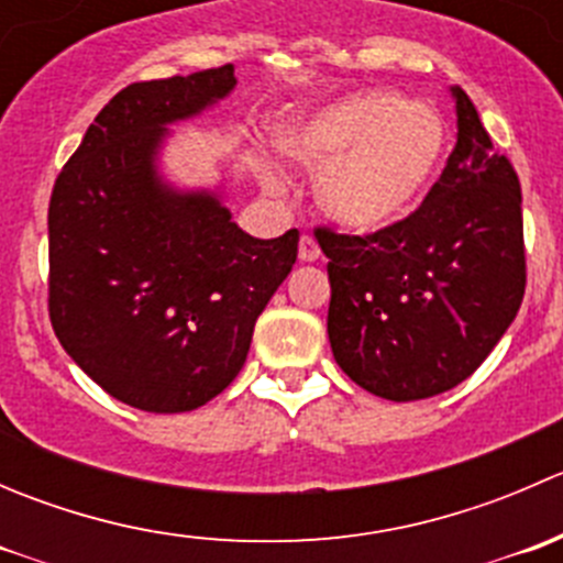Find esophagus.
Returning <instances> with one entry per match:
<instances>
[{
	"label": "esophagus",
	"instance_id": "1",
	"mask_svg": "<svg viewBox=\"0 0 563 563\" xmlns=\"http://www.w3.org/2000/svg\"><path fill=\"white\" fill-rule=\"evenodd\" d=\"M318 255H321V247H318V242L313 240V236L305 234L302 240H299V261L310 264V261H318Z\"/></svg>",
	"mask_w": 563,
	"mask_h": 563
}]
</instances>
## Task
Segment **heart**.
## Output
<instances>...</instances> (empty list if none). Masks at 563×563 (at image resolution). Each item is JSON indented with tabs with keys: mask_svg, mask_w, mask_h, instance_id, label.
<instances>
[{
	"mask_svg": "<svg viewBox=\"0 0 563 563\" xmlns=\"http://www.w3.org/2000/svg\"><path fill=\"white\" fill-rule=\"evenodd\" d=\"M446 122L433 106L395 92H360L294 124L283 152L318 172V203L351 231H382L433 187L446 155ZM269 190L277 179L264 174Z\"/></svg>",
	"mask_w": 563,
	"mask_h": 563,
	"instance_id": "heart-1",
	"label": "heart"
}]
</instances>
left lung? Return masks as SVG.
<instances>
[{
	"mask_svg": "<svg viewBox=\"0 0 563 563\" xmlns=\"http://www.w3.org/2000/svg\"><path fill=\"white\" fill-rule=\"evenodd\" d=\"M457 144L417 212L367 236L316 229L329 258L334 362L395 402L457 387L487 360L526 294L520 181L468 95L452 87Z\"/></svg>",
	"mask_w": 563,
	"mask_h": 563,
	"instance_id": "8db88e82",
	"label": "left lung"
}]
</instances>
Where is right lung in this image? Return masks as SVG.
Instances as JSON below:
<instances>
[{"mask_svg":"<svg viewBox=\"0 0 563 563\" xmlns=\"http://www.w3.org/2000/svg\"><path fill=\"white\" fill-rule=\"evenodd\" d=\"M234 87V65L130 84L51 192V327L95 384L141 411H192L229 387L297 261V229L255 240L223 192L179 190L157 168L168 124Z\"/></svg>","mask_w":563,"mask_h":563,"instance_id":"add662e5","label":"right lung"}]
</instances>
